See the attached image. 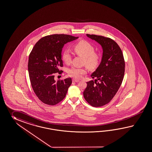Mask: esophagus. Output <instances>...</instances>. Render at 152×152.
Segmentation results:
<instances>
[{
	"mask_svg": "<svg viewBox=\"0 0 152 152\" xmlns=\"http://www.w3.org/2000/svg\"><path fill=\"white\" fill-rule=\"evenodd\" d=\"M79 81H80L79 80H76V79H75V78L72 79V82H78Z\"/></svg>",
	"mask_w": 152,
	"mask_h": 152,
	"instance_id": "obj_1",
	"label": "esophagus"
}]
</instances>
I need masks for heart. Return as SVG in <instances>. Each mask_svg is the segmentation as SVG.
I'll list each match as a JSON object with an SVG mask.
<instances>
[{"instance_id": "heart-1", "label": "heart", "mask_w": 152, "mask_h": 152, "mask_svg": "<svg viewBox=\"0 0 152 152\" xmlns=\"http://www.w3.org/2000/svg\"><path fill=\"white\" fill-rule=\"evenodd\" d=\"M74 50L77 55L84 57L83 63L89 68H96L99 64L101 60L100 54L95 52L94 46L89 42L86 41L78 42L74 45ZM62 59L65 64H70L72 56L69 50L65 49L64 50ZM86 73V69L78 67H72L68 71L69 75L76 79L81 78Z\"/></svg>"}]
</instances>
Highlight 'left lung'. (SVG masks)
I'll return each mask as SVG.
<instances>
[{"label": "left lung", "mask_w": 152, "mask_h": 152, "mask_svg": "<svg viewBox=\"0 0 152 152\" xmlns=\"http://www.w3.org/2000/svg\"><path fill=\"white\" fill-rule=\"evenodd\" d=\"M87 36L99 43L103 48L100 65L91 75L94 81L87 82L83 92L85 100L94 107L109 103L118 91L125 74V63L122 50L111 38L87 34Z\"/></svg>", "instance_id": "obj_1"}]
</instances>
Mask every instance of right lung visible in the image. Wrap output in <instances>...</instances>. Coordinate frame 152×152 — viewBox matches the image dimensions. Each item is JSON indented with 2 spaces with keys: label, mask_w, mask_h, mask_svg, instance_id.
<instances>
[{
  "label": "right lung",
  "mask_w": 152,
  "mask_h": 152,
  "mask_svg": "<svg viewBox=\"0 0 152 152\" xmlns=\"http://www.w3.org/2000/svg\"><path fill=\"white\" fill-rule=\"evenodd\" d=\"M78 37L64 34L42 38L29 56L28 70L30 82L38 99L43 103L54 105L66 96L72 83L71 78L56 81L54 74L63 66L61 51L65 44Z\"/></svg>",
  "instance_id": "obj_1"
}]
</instances>
